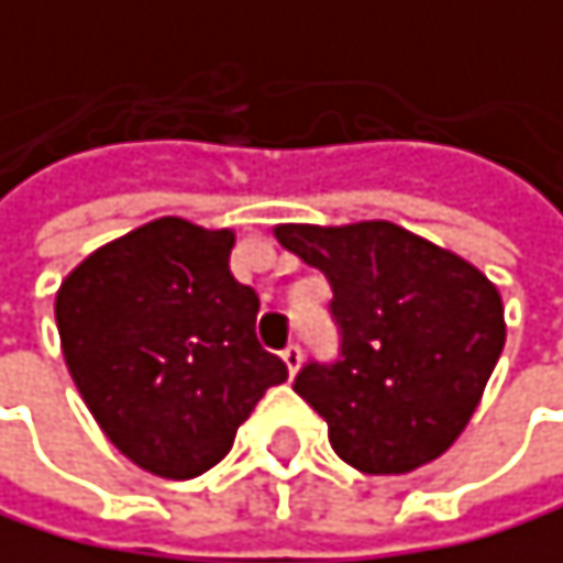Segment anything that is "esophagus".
<instances>
[{"label": "esophagus", "mask_w": 563, "mask_h": 563, "mask_svg": "<svg viewBox=\"0 0 563 563\" xmlns=\"http://www.w3.org/2000/svg\"><path fill=\"white\" fill-rule=\"evenodd\" d=\"M282 361H285V367H288V375H296V372H299V364H302V347H299V343H288V347L282 351Z\"/></svg>", "instance_id": "1"}]
</instances>
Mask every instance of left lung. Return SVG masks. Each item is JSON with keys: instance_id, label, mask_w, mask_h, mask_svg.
Listing matches in <instances>:
<instances>
[{"instance_id": "1", "label": "left lung", "mask_w": 563, "mask_h": 563, "mask_svg": "<svg viewBox=\"0 0 563 563\" xmlns=\"http://www.w3.org/2000/svg\"><path fill=\"white\" fill-rule=\"evenodd\" d=\"M275 236L333 288L340 351L296 375L333 451L364 475H406L440 457L503 354L499 288L475 264L385 220L288 223Z\"/></svg>"}]
</instances>
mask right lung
<instances>
[{
  "label": "right lung",
  "instance_id": "add662e5",
  "mask_svg": "<svg viewBox=\"0 0 563 563\" xmlns=\"http://www.w3.org/2000/svg\"><path fill=\"white\" fill-rule=\"evenodd\" d=\"M230 230L164 216L85 257L57 291L68 372L102 433L157 478L220 464L261 395L288 378L267 354L257 291L230 275Z\"/></svg>",
  "mask_w": 563,
  "mask_h": 563
}]
</instances>
